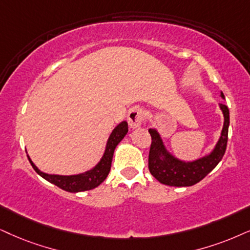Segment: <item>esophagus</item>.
<instances>
[{
    "label": "esophagus",
    "instance_id": "esophagus-1",
    "mask_svg": "<svg viewBox=\"0 0 250 250\" xmlns=\"http://www.w3.org/2000/svg\"><path fill=\"white\" fill-rule=\"evenodd\" d=\"M145 119L144 112L138 107H134L128 112V123L131 129L138 128Z\"/></svg>",
    "mask_w": 250,
    "mask_h": 250
}]
</instances>
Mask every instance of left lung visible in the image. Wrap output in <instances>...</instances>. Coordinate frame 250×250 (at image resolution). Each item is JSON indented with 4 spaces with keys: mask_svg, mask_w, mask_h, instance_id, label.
I'll list each match as a JSON object with an SVG mask.
<instances>
[{
    "mask_svg": "<svg viewBox=\"0 0 250 250\" xmlns=\"http://www.w3.org/2000/svg\"><path fill=\"white\" fill-rule=\"evenodd\" d=\"M222 98L225 99L223 93ZM219 107L224 114L222 135L209 154L194 162H182L172 156L166 150L159 132L156 129H148L152 138L148 152V169L158 181L173 187H189L203 180L219 164L226 151L229 125V108L224 104H219Z\"/></svg>",
    "mask_w": 250,
    "mask_h": 250,
    "instance_id": "8db88e82",
    "label": "left lung"
}]
</instances>
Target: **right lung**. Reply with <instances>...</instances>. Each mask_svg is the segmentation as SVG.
<instances>
[{
  "label": "right lung",
  "mask_w": 250,
  "mask_h": 250,
  "mask_svg": "<svg viewBox=\"0 0 250 250\" xmlns=\"http://www.w3.org/2000/svg\"><path fill=\"white\" fill-rule=\"evenodd\" d=\"M128 132V123L125 121H122L119 123L109 135L108 141H107L105 152L100 162L93 167L92 169L87 170L85 173H81V174L76 175H56V174H47V173L41 172L38 167L32 163L30 157L27 156L28 160H30L31 165H32L33 169L42 176L47 181L53 183V185L58 186L59 188L63 189V190L69 192H80L85 190H91V189L98 187L100 183L105 181V179L108 175L110 170V165H112L113 154H114L115 147L118 144L123 140Z\"/></svg>",
  "instance_id": "1"
}]
</instances>
